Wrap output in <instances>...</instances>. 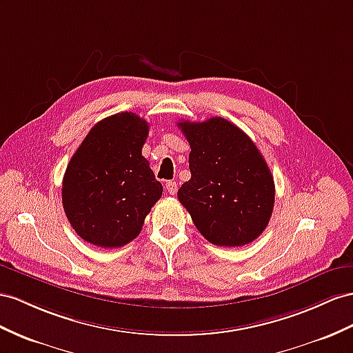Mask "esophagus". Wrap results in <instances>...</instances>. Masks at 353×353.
<instances>
[{"label": "esophagus", "instance_id": "obj_1", "mask_svg": "<svg viewBox=\"0 0 353 353\" xmlns=\"http://www.w3.org/2000/svg\"><path fill=\"white\" fill-rule=\"evenodd\" d=\"M165 189L170 195H174L177 192V183L173 182V180H168V182L165 183Z\"/></svg>", "mask_w": 353, "mask_h": 353}]
</instances>
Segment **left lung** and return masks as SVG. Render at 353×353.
Segmentation results:
<instances>
[{"label": "left lung", "instance_id": "left-lung-1", "mask_svg": "<svg viewBox=\"0 0 353 353\" xmlns=\"http://www.w3.org/2000/svg\"><path fill=\"white\" fill-rule=\"evenodd\" d=\"M191 153V179L177 196L212 245H249L267 228L274 205V180L255 143L223 117L182 121Z\"/></svg>", "mask_w": 353, "mask_h": 353}]
</instances>
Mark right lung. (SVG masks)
<instances>
[{
  "mask_svg": "<svg viewBox=\"0 0 353 353\" xmlns=\"http://www.w3.org/2000/svg\"><path fill=\"white\" fill-rule=\"evenodd\" d=\"M149 123L131 112L99 121L71 157L62 205L79 237L98 248H122L139 236L162 195L141 155Z\"/></svg>",
  "mask_w": 353,
  "mask_h": 353,
  "instance_id": "right-lung-1",
  "label": "right lung"
}]
</instances>
